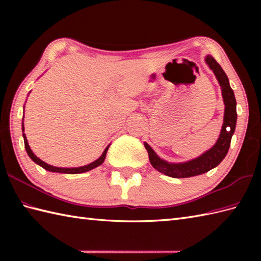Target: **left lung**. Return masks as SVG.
Returning a JSON list of instances; mask_svg holds the SVG:
<instances>
[{"mask_svg": "<svg viewBox=\"0 0 261 261\" xmlns=\"http://www.w3.org/2000/svg\"><path fill=\"white\" fill-rule=\"evenodd\" d=\"M205 62L208 65V67L213 70V73L220 83L225 105L222 130H221L220 137L215 145L210 150L204 152L201 157L193 159L191 162L182 164H169L160 159L156 152L152 150L151 147L148 143H145V147L149 154V160H150L152 167L156 168L160 173L173 177V178H187V177L197 176L207 173L208 170L216 167L228 153L231 138L232 135L234 134L237 123V101L234 93L230 87L228 76L212 56H206Z\"/></svg>", "mask_w": 261, "mask_h": 261, "instance_id": "obj_1", "label": "left lung"}]
</instances>
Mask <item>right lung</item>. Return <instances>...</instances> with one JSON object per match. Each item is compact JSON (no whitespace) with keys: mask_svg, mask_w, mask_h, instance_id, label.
Segmentation results:
<instances>
[{"mask_svg":"<svg viewBox=\"0 0 261 261\" xmlns=\"http://www.w3.org/2000/svg\"><path fill=\"white\" fill-rule=\"evenodd\" d=\"M22 130H23V125H22ZM23 139H24L25 150H27L28 154H29V157L33 160V162H35L36 164H38L39 166H41V167L45 168L46 170L54 171V173H64V174H81V173H85V171L91 170V169L95 168V167H97V166L103 164L104 159H105V156H107V151H108V149H109V147L105 149L104 152L102 153V156L99 157L97 160H95V162H93L92 164H90V165L83 166V167H77V168H60V167H54V166H50V165H48L46 163H43L41 159H39L38 157H36L35 153L31 151L29 145H28V140H27L24 134H23Z\"/></svg>","mask_w":261,"mask_h":261,"instance_id":"add662e5","label":"right lung"}]
</instances>
